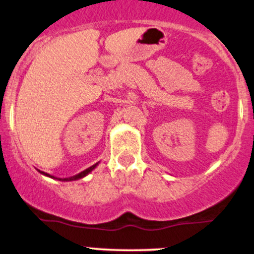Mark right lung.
Returning <instances> with one entry per match:
<instances>
[{
  "label": "right lung",
  "instance_id": "obj_1",
  "mask_svg": "<svg viewBox=\"0 0 254 254\" xmlns=\"http://www.w3.org/2000/svg\"><path fill=\"white\" fill-rule=\"evenodd\" d=\"M96 165H97V163L95 164V165L90 166V168H88V169H86V170H84V171H82V172H80V174L76 175V176H72V177H68V178H59V181H76V180H79V178H83V177H84V176H86V175H88L89 172H91V171H93V170L96 168ZM40 172H41V174L46 175V176H48V177L55 178V177L50 176V175H48V174H46V172H42V171H40Z\"/></svg>",
  "mask_w": 254,
  "mask_h": 254
}]
</instances>
